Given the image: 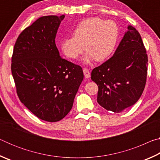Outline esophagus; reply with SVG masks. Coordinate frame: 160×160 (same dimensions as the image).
I'll list each match as a JSON object with an SVG mask.
<instances>
[{
    "mask_svg": "<svg viewBox=\"0 0 160 160\" xmlns=\"http://www.w3.org/2000/svg\"><path fill=\"white\" fill-rule=\"evenodd\" d=\"M83 72H84V75H85V77L86 78H90V71L88 68H85L83 69Z\"/></svg>",
    "mask_w": 160,
    "mask_h": 160,
    "instance_id": "34e87169",
    "label": "esophagus"
}]
</instances>
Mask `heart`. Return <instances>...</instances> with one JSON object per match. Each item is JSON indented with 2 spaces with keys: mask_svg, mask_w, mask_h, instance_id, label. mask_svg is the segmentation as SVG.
Here are the masks:
<instances>
[{
  "mask_svg": "<svg viewBox=\"0 0 160 160\" xmlns=\"http://www.w3.org/2000/svg\"><path fill=\"white\" fill-rule=\"evenodd\" d=\"M119 28L113 20L101 18H90L78 24L73 36L65 39L61 48L65 56L75 59L85 50L88 52L84 58L85 63L94 58L97 61L106 60L112 55L117 44Z\"/></svg>",
  "mask_w": 160,
  "mask_h": 160,
  "instance_id": "b5f03b06",
  "label": "heart"
}]
</instances>
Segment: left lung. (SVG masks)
Returning <instances> with one entry per match:
<instances>
[{
  "mask_svg": "<svg viewBox=\"0 0 160 160\" xmlns=\"http://www.w3.org/2000/svg\"><path fill=\"white\" fill-rule=\"evenodd\" d=\"M148 61L141 36L128 26L114 54L92 71L91 79L98 86L99 104L115 113L134 105L145 89Z\"/></svg>",
  "mask_w": 160,
  "mask_h": 160,
  "instance_id": "8db88e82",
  "label": "left lung"
}]
</instances>
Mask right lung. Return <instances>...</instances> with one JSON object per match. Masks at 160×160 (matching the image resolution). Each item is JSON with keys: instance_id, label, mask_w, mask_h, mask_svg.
<instances>
[{"instance_id": "add662e5", "label": "right lung", "mask_w": 160, "mask_h": 160, "mask_svg": "<svg viewBox=\"0 0 160 160\" xmlns=\"http://www.w3.org/2000/svg\"><path fill=\"white\" fill-rule=\"evenodd\" d=\"M61 16H43L18 37L11 71L20 102L38 118L56 122L72 109L82 68L61 58L55 39Z\"/></svg>"}]
</instances>
